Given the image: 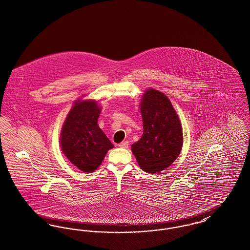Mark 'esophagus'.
<instances>
[{"label":"esophagus","mask_w":250,"mask_h":250,"mask_svg":"<svg viewBox=\"0 0 250 250\" xmlns=\"http://www.w3.org/2000/svg\"><path fill=\"white\" fill-rule=\"evenodd\" d=\"M119 147H121V148H127L128 147V143L127 142H122L121 144H119Z\"/></svg>","instance_id":"esophagus-1"}]
</instances>
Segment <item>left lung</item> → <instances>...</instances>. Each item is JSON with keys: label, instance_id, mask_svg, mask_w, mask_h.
Segmentation results:
<instances>
[{"label": "left lung", "instance_id": "1", "mask_svg": "<svg viewBox=\"0 0 250 250\" xmlns=\"http://www.w3.org/2000/svg\"><path fill=\"white\" fill-rule=\"evenodd\" d=\"M141 103L144 133L131 149L141 169L156 174L169 167L180 154L182 127L170 100L161 91L149 88Z\"/></svg>", "mask_w": 250, "mask_h": 250}]
</instances>
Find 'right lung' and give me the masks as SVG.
<instances>
[{"instance_id": "add662e5", "label": "right lung", "mask_w": 250, "mask_h": 250, "mask_svg": "<svg viewBox=\"0 0 250 250\" xmlns=\"http://www.w3.org/2000/svg\"><path fill=\"white\" fill-rule=\"evenodd\" d=\"M101 107L95 101L77 100L62 126L60 145L67 159L79 170L95 171L113 148L97 125Z\"/></svg>"}]
</instances>
